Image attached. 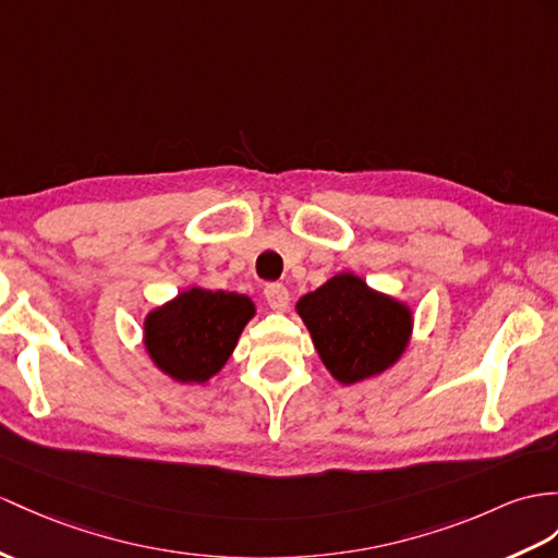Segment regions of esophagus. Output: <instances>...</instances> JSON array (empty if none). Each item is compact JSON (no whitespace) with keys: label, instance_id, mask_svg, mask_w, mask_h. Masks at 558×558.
Wrapping results in <instances>:
<instances>
[{"label":"esophagus","instance_id":"esophagus-1","mask_svg":"<svg viewBox=\"0 0 558 558\" xmlns=\"http://www.w3.org/2000/svg\"><path fill=\"white\" fill-rule=\"evenodd\" d=\"M265 298H267V305L275 312H287L289 310L291 295H289V289L283 287V283H267Z\"/></svg>","mask_w":558,"mask_h":558}]
</instances>
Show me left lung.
<instances>
[{
  "label": "left lung",
  "instance_id": "1",
  "mask_svg": "<svg viewBox=\"0 0 558 558\" xmlns=\"http://www.w3.org/2000/svg\"><path fill=\"white\" fill-rule=\"evenodd\" d=\"M295 312L319 360L343 386L381 376L412 343V305L372 289L352 271H338L317 291L298 298Z\"/></svg>",
  "mask_w": 558,
  "mask_h": 558
}]
</instances>
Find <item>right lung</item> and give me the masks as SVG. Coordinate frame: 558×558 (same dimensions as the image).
I'll use <instances>...</instances> for the list:
<instances>
[{"mask_svg":"<svg viewBox=\"0 0 558 558\" xmlns=\"http://www.w3.org/2000/svg\"><path fill=\"white\" fill-rule=\"evenodd\" d=\"M255 303L234 291L192 287L146 312L142 343L158 372L177 384H208L222 372Z\"/></svg>","mask_w":558,"mask_h":558,"instance_id":"obj_1","label":"right lung"}]
</instances>
